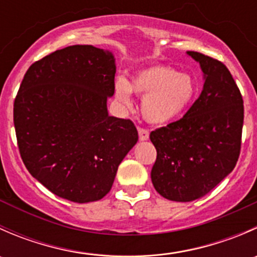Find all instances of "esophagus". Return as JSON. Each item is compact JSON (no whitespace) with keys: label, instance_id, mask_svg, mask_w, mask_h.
Here are the masks:
<instances>
[{"label":"esophagus","instance_id":"1","mask_svg":"<svg viewBox=\"0 0 257 257\" xmlns=\"http://www.w3.org/2000/svg\"><path fill=\"white\" fill-rule=\"evenodd\" d=\"M138 133H139V139H141L142 142L148 141V138H149V131H148V129L138 128Z\"/></svg>","mask_w":257,"mask_h":257}]
</instances>
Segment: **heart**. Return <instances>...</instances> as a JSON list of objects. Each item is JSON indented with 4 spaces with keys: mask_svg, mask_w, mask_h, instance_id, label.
<instances>
[{
    "mask_svg": "<svg viewBox=\"0 0 257 257\" xmlns=\"http://www.w3.org/2000/svg\"><path fill=\"white\" fill-rule=\"evenodd\" d=\"M132 90L144 95L142 112L153 124H164L178 118L189 107L195 94V83L186 73L164 64H154L137 72L131 83L119 77L115 80L116 99L131 107Z\"/></svg>",
    "mask_w": 257,
    "mask_h": 257,
    "instance_id": "1",
    "label": "heart"
}]
</instances>
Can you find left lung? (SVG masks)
<instances>
[{
    "label": "left lung",
    "mask_w": 257,
    "mask_h": 257,
    "mask_svg": "<svg viewBox=\"0 0 257 257\" xmlns=\"http://www.w3.org/2000/svg\"><path fill=\"white\" fill-rule=\"evenodd\" d=\"M204 88L183 118L150 133L157 149L152 169L155 190L168 200L206 195L234 170L241 149L243 100L222 62L199 52Z\"/></svg>",
    "instance_id": "left-lung-1"
}]
</instances>
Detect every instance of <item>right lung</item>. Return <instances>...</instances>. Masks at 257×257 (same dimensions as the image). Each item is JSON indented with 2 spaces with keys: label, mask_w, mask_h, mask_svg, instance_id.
Returning <instances> with one entry per match:
<instances>
[{
  "label": "right lung",
  "mask_w": 257,
  "mask_h": 257,
  "mask_svg": "<svg viewBox=\"0 0 257 257\" xmlns=\"http://www.w3.org/2000/svg\"><path fill=\"white\" fill-rule=\"evenodd\" d=\"M114 76L112 52L76 45L35 62L23 77L14 104L21 158L59 198L74 203L104 198L138 142L131 119L108 115Z\"/></svg>",
  "instance_id": "right-lung-1"
}]
</instances>
